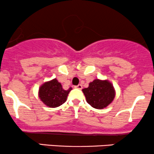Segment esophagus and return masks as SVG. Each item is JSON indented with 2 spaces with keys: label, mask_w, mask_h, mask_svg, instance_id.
Listing matches in <instances>:
<instances>
[{
  "label": "esophagus",
  "mask_w": 154,
  "mask_h": 154,
  "mask_svg": "<svg viewBox=\"0 0 154 154\" xmlns=\"http://www.w3.org/2000/svg\"><path fill=\"white\" fill-rule=\"evenodd\" d=\"M74 88H77V89H82V85H78L74 86Z\"/></svg>",
  "instance_id": "esophagus-1"
}]
</instances>
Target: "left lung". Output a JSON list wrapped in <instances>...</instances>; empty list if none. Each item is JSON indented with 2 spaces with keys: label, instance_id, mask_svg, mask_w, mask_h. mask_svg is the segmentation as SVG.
I'll return each instance as SVG.
<instances>
[{
  "label": "left lung",
  "instance_id": "obj_1",
  "mask_svg": "<svg viewBox=\"0 0 154 154\" xmlns=\"http://www.w3.org/2000/svg\"><path fill=\"white\" fill-rule=\"evenodd\" d=\"M86 101L96 109H102L107 107L114 99L116 91L114 87L108 80H94L89 86L82 89Z\"/></svg>",
  "mask_w": 154,
  "mask_h": 154
}]
</instances>
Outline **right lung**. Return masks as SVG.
Listing matches in <instances>:
<instances>
[{
    "label": "right lung",
    "instance_id": "obj_1",
    "mask_svg": "<svg viewBox=\"0 0 154 154\" xmlns=\"http://www.w3.org/2000/svg\"><path fill=\"white\" fill-rule=\"evenodd\" d=\"M72 89L69 88L68 90H64L57 79H53L40 86L38 97L48 107H57L66 101L69 93Z\"/></svg>",
    "mask_w": 154,
    "mask_h": 154
}]
</instances>
